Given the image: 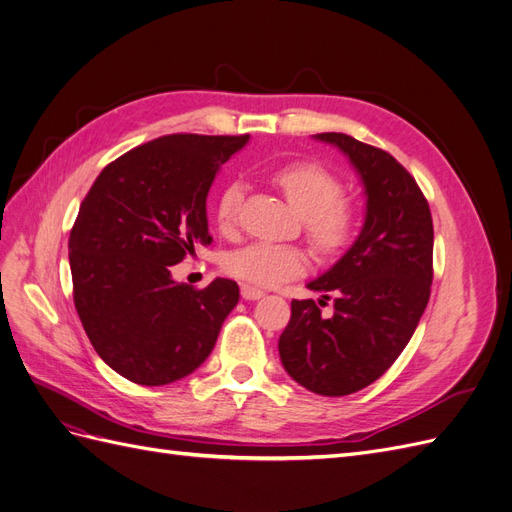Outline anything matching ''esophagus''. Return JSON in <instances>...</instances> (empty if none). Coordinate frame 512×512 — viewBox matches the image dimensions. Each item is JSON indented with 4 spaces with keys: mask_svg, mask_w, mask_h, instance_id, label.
Here are the masks:
<instances>
[{
    "mask_svg": "<svg viewBox=\"0 0 512 512\" xmlns=\"http://www.w3.org/2000/svg\"><path fill=\"white\" fill-rule=\"evenodd\" d=\"M241 297H243L245 301H256V299H260V297H265V292H262V290L256 288V286L243 284V286H241Z\"/></svg>",
    "mask_w": 512,
    "mask_h": 512,
    "instance_id": "obj_1",
    "label": "esophagus"
}]
</instances>
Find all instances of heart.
<instances>
[{"instance_id": "b5f03b06", "label": "heart", "mask_w": 512, "mask_h": 512, "mask_svg": "<svg viewBox=\"0 0 512 512\" xmlns=\"http://www.w3.org/2000/svg\"><path fill=\"white\" fill-rule=\"evenodd\" d=\"M269 177L305 220L307 235L320 250L335 252L348 243L356 226V213L342 200L344 183L331 170L316 162H290L277 166ZM243 196V181L232 179L215 200V224L224 235H232L239 224ZM224 269L247 284L280 286L307 269V254L294 245L254 241L230 252Z\"/></svg>"}]
</instances>
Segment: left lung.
<instances>
[{
    "instance_id": "8db88e82",
    "label": "left lung",
    "mask_w": 512,
    "mask_h": 512,
    "mask_svg": "<svg viewBox=\"0 0 512 512\" xmlns=\"http://www.w3.org/2000/svg\"><path fill=\"white\" fill-rule=\"evenodd\" d=\"M316 138L344 151L359 173L365 222L350 250L307 284L322 299L290 303L277 348L292 380L342 397L376 382L416 331L433 280V222L421 188L391 153L339 132ZM329 298L334 314L324 317L317 305Z\"/></svg>"
}]
</instances>
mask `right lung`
I'll use <instances>...</instances> for the list:
<instances>
[{"label":"right lung","mask_w":512,"mask_h":512,"mask_svg":"<svg viewBox=\"0 0 512 512\" xmlns=\"http://www.w3.org/2000/svg\"><path fill=\"white\" fill-rule=\"evenodd\" d=\"M250 134H170L104 166L70 230L74 307L100 359L145 386L181 380L205 363L239 286L198 290L170 275L209 245L207 194Z\"/></svg>","instance_id":"right-lung-1"}]
</instances>
